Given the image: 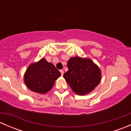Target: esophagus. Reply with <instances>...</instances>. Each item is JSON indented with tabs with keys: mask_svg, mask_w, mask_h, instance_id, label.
Wrapping results in <instances>:
<instances>
[{
	"mask_svg": "<svg viewBox=\"0 0 131 131\" xmlns=\"http://www.w3.org/2000/svg\"><path fill=\"white\" fill-rule=\"evenodd\" d=\"M60 72H61V75H63V74H64V71H63V70H61Z\"/></svg>",
	"mask_w": 131,
	"mask_h": 131,
	"instance_id": "34e87169",
	"label": "esophagus"
}]
</instances>
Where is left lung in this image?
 <instances>
[{"mask_svg":"<svg viewBox=\"0 0 131 131\" xmlns=\"http://www.w3.org/2000/svg\"><path fill=\"white\" fill-rule=\"evenodd\" d=\"M67 67L68 71L63 77L77 94L84 96L90 93L101 81V70L90 58L72 57L68 61Z\"/></svg>","mask_w":131,"mask_h":131,"instance_id":"8db88e82","label":"left lung"}]
</instances>
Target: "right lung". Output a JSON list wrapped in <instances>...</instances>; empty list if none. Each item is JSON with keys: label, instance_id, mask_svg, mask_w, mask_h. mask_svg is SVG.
<instances>
[{"label": "right lung", "instance_id": "add662e5", "mask_svg": "<svg viewBox=\"0 0 131 131\" xmlns=\"http://www.w3.org/2000/svg\"><path fill=\"white\" fill-rule=\"evenodd\" d=\"M61 73L45 58L29 65L23 77L24 82L29 89L39 94L47 93L51 90Z\"/></svg>", "mask_w": 131, "mask_h": 131}]
</instances>
